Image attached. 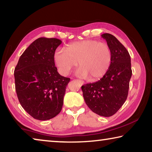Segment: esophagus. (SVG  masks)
Returning <instances> with one entry per match:
<instances>
[{"label":"esophagus","mask_w":152,"mask_h":152,"mask_svg":"<svg viewBox=\"0 0 152 152\" xmlns=\"http://www.w3.org/2000/svg\"><path fill=\"white\" fill-rule=\"evenodd\" d=\"M77 80V81H78V82H79V83L81 84V85H82V84H84V81H82V80Z\"/></svg>","instance_id":"34e87169"}]
</instances>
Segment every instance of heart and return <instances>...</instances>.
Masks as SVG:
<instances>
[{"label":"heart","instance_id":"b5f03b06","mask_svg":"<svg viewBox=\"0 0 152 152\" xmlns=\"http://www.w3.org/2000/svg\"><path fill=\"white\" fill-rule=\"evenodd\" d=\"M53 60L60 72L67 75L78 64L80 67L76 74L92 81L103 77L109 70L112 61V52L109 46L97 40L86 39L71 43L66 50L58 48Z\"/></svg>","mask_w":152,"mask_h":152}]
</instances>
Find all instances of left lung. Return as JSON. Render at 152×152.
Segmentation results:
<instances>
[{
	"instance_id": "left-lung-1",
	"label": "left lung",
	"mask_w": 152,
	"mask_h": 152,
	"mask_svg": "<svg viewBox=\"0 0 152 152\" xmlns=\"http://www.w3.org/2000/svg\"><path fill=\"white\" fill-rule=\"evenodd\" d=\"M112 52V61L107 73L93 83L84 84L81 88L84 99L90 109L102 117L115 114L127 98L132 75L131 57L128 51L115 36L104 33Z\"/></svg>"
}]
</instances>
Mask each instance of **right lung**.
Segmentation results:
<instances>
[{"label": "right lung", "mask_w": 152, "mask_h": 152, "mask_svg": "<svg viewBox=\"0 0 152 152\" xmlns=\"http://www.w3.org/2000/svg\"><path fill=\"white\" fill-rule=\"evenodd\" d=\"M61 41L40 37L20 56L15 69V90L22 107L34 119H52L60 113L70 78L61 76L53 54Z\"/></svg>", "instance_id": "add662e5"}]
</instances>
